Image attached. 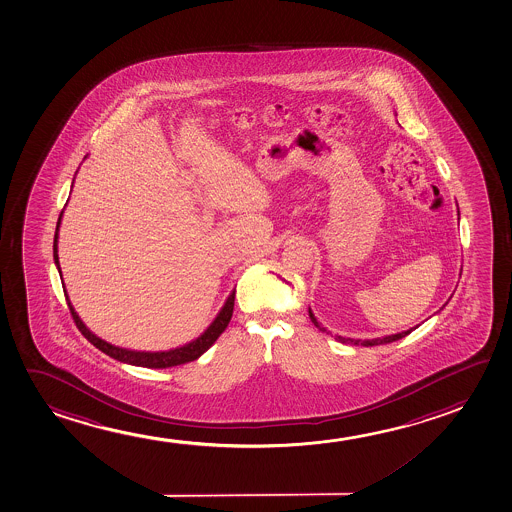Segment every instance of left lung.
Segmentation results:
<instances>
[{
	"label": "left lung",
	"mask_w": 512,
	"mask_h": 512,
	"mask_svg": "<svg viewBox=\"0 0 512 512\" xmlns=\"http://www.w3.org/2000/svg\"><path fill=\"white\" fill-rule=\"evenodd\" d=\"M308 312H310V319H312L315 327H319V331L326 333V327L320 326L319 322H317V319H315V315H313L312 310H308ZM410 331H412V329L403 331V333L384 336V338H375V340H354V338H343V336H334V338L340 341V343H352V345H363V347H375V345H386V343H391V341L401 340V338H405L407 334H410Z\"/></svg>",
	"instance_id": "1"
}]
</instances>
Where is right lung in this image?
Returning a JSON list of instances; mask_svg holds the SVG:
<instances>
[{
    "label": "right lung",
    "mask_w": 512,
    "mask_h": 512,
    "mask_svg": "<svg viewBox=\"0 0 512 512\" xmlns=\"http://www.w3.org/2000/svg\"><path fill=\"white\" fill-rule=\"evenodd\" d=\"M60 222L61 215L60 220H58V227H56V234H54L52 250H54V262H56L61 275L60 259H58V229H60ZM234 296H236V290L230 292V296L227 297V301L223 304L220 313L216 315V319L211 322V326L204 333L200 334L197 340L190 341V343H186V345L178 347V349L165 350V352H137V350L114 347L111 343H107L102 338L95 336V334L89 331L88 327L84 326V322L79 319V315L75 312L68 296L67 303L70 313L74 317L75 326L79 327V331L84 334V338L89 343H93L98 350H102L107 356L116 359V361H121V363L144 366V368H172V366H179V364L190 363V361L199 359L218 340V336L225 331V327L229 326L230 317H232V312H234Z\"/></svg>",
    "instance_id": "right-lung-1"
}]
</instances>
